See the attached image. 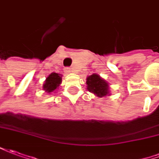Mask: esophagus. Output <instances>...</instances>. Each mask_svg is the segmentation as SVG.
Here are the masks:
<instances>
[{
	"instance_id": "esophagus-1",
	"label": "esophagus",
	"mask_w": 159,
	"mask_h": 159,
	"mask_svg": "<svg viewBox=\"0 0 159 159\" xmlns=\"http://www.w3.org/2000/svg\"><path fill=\"white\" fill-rule=\"evenodd\" d=\"M64 72H65L66 74H70L72 71H71V69H70L69 68H64Z\"/></svg>"
}]
</instances>
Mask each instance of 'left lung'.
Instances as JSON below:
<instances>
[{
  "label": "left lung",
  "mask_w": 159,
  "mask_h": 159,
  "mask_svg": "<svg viewBox=\"0 0 159 159\" xmlns=\"http://www.w3.org/2000/svg\"><path fill=\"white\" fill-rule=\"evenodd\" d=\"M86 85L88 91L98 97H103L111 95L108 82H107L97 74H93L88 76L86 78Z\"/></svg>",
  "instance_id": "1"
}]
</instances>
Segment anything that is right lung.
<instances>
[{
    "label": "right lung",
    "mask_w": 159,
    "mask_h": 159,
    "mask_svg": "<svg viewBox=\"0 0 159 159\" xmlns=\"http://www.w3.org/2000/svg\"><path fill=\"white\" fill-rule=\"evenodd\" d=\"M62 75L57 73H51L43 84V90L45 92L51 94L58 89L59 85L62 83Z\"/></svg>",
    "instance_id": "right-lung-1"
}]
</instances>
